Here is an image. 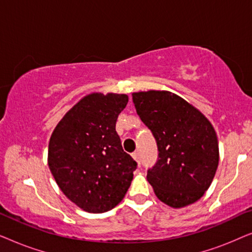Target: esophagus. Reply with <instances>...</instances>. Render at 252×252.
I'll return each mask as SVG.
<instances>
[{
  "instance_id": "obj_1",
  "label": "esophagus",
  "mask_w": 252,
  "mask_h": 252,
  "mask_svg": "<svg viewBox=\"0 0 252 252\" xmlns=\"http://www.w3.org/2000/svg\"><path fill=\"white\" fill-rule=\"evenodd\" d=\"M132 156H133L134 159H135V160L137 161V163H139V165H140V156H139V153H134V154L132 155Z\"/></svg>"
}]
</instances>
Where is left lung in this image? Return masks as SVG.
Listing matches in <instances>:
<instances>
[{"mask_svg": "<svg viewBox=\"0 0 252 252\" xmlns=\"http://www.w3.org/2000/svg\"><path fill=\"white\" fill-rule=\"evenodd\" d=\"M132 96L137 115L157 142V163L147 173L155 194L175 209L198 201L219 163L218 139L211 123L171 92H139Z\"/></svg>", "mask_w": 252, "mask_h": 252, "instance_id": "left-lung-1", "label": "left lung"}]
</instances>
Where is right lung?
<instances>
[{
    "mask_svg": "<svg viewBox=\"0 0 252 252\" xmlns=\"http://www.w3.org/2000/svg\"><path fill=\"white\" fill-rule=\"evenodd\" d=\"M126 94L93 93L68 110L55 127L48 165L58 187L75 205L103 213L125 197L136 161L125 153L116 132Z\"/></svg>",
    "mask_w": 252,
    "mask_h": 252,
    "instance_id": "obj_1",
    "label": "right lung"
}]
</instances>
